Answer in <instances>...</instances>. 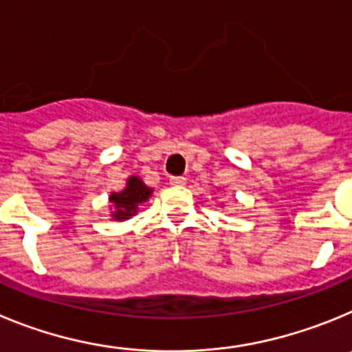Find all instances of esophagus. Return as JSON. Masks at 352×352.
<instances>
[{"label": "esophagus", "instance_id": "34e87169", "mask_svg": "<svg viewBox=\"0 0 352 352\" xmlns=\"http://www.w3.org/2000/svg\"><path fill=\"white\" fill-rule=\"evenodd\" d=\"M170 184L175 188H182V186H186V179L184 177H170Z\"/></svg>", "mask_w": 352, "mask_h": 352}]
</instances>
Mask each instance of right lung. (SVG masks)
Listing matches in <instances>:
<instances>
[{
	"mask_svg": "<svg viewBox=\"0 0 352 352\" xmlns=\"http://www.w3.org/2000/svg\"><path fill=\"white\" fill-rule=\"evenodd\" d=\"M151 192H153V189L147 188L138 177H129L124 191L113 192V195L110 196V201H112L113 207H116L113 217H116L117 221L128 219L129 215H133L137 212L138 205L147 201Z\"/></svg>",
	"mask_w": 352,
	"mask_h": 352,
	"instance_id": "1",
	"label": "right lung"
}]
</instances>
